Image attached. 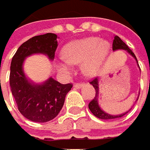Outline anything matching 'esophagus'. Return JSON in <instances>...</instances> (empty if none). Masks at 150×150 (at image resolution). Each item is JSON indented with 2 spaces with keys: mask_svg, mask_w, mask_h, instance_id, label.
<instances>
[{
  "mask_svg": "<svg viewBox=\"0 0 150 150\" xmlns=\"http://www.w3.org/2000/svg\"><path fill=\"white\" fill-rule=\"evenodd\" d=\"M83 86V83H74V88H80Z\"/></svg>",
  "mask_w": 150,
  "mask_h": 150,
  "instance_id": "obj_1",
  "label": "esophagus"
}]
</instances>
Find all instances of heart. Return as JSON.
Wrapping results in <instances>:
<instances>
[{"mask_svg": "<svg viewBox=\"0 0 150 150\" xmlns=\"http://www.w3.org/2000/svg\"><path fill=\"white\" fill-rule=\"evenodd\" d=\"M110 49L108 42L96 37L85 38L71 42L62 49L63 61L57 63L62 72L71 71V64H80L81 71L86 76L98 73L106 61Z\"/></svg>", "mask_w": 150, "mask_h": 150, "instance_id": "obj_1", "label": "heart"}]
</instances>
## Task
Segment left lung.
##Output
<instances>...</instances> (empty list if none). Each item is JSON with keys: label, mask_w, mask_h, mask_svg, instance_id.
Returning a JSON list of instances; mask_svg holds the SVG:
<instances>
[{"label": "left lung", "mask_w": 150, "mask_h": 150, "mask_svg": "<svg viewBox=\"0 0 150 150\" xmlns=\"http://www.w3.org/2000/svg\"><path fill=\"white\" fill-rule=\"evenodd\" d=\"M121 49L126 51L131 56H132L133 57L135 58V61L137 62V65H138V67H139V64H138V62H137V59H136V57H135V55L134 54V52L129 48V47L126 45V43H125L119 37L115 36L114 37L113 43H112V50H113V51H117V50ZM90 83L93 86V88H95V92H96V93H95V96L93 98V99L88 103V108H89V110L91 111V112H92L95 117H97L98 118H99V119H103V120L115 119V118L122 117L123 116H125V115L131 109H131L128 110L126 112L120 114V115H111V114L104 112L103 110L101 109V108L99 107V105H98V94H99V89H98V78H95V79H93L92 81L90 82ZM138 98H139V97L137 98V100H138Z\"/></svg>", "instance_id": "left-lung-1"}]
</instances>
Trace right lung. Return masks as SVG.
<instances>
[{"mask_svg":"<svg viewBox=\"0 0 150 150\" xmlns=\"http://www.w3.org/2000/svg\"><path fill=\"white\" fill-rule=\"evenodd\" d=\"M57 35L46 33L33 37L19 47L12 58L10 73V85L20 113L35 122H49L56 117L64 105L67 93L72 83L62 84L48 78L42 83H34L24 74L25 58L33 54L47 55L51 61L57 47Z\"/></svg>","mask_w":150,"mask_h":150,"instance_id":"1","label":"right lung"}]
</instances>
